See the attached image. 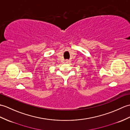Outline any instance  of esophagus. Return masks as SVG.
<instances>
[{"instance_id":"34e87169","label":"esophagus","mask_w":130,"mask_h":130,"mask_svg":"<svg viewBox=\"0 0 130 130\" xmlns=\"http://www.w3.org/2000/svg\"><path fill=\"white\" fill-rule=\"evenodd\" d=\"M70 60H66V62L65 63H66V64H69V63H70Z\"/></svg>"}]
</instances>
